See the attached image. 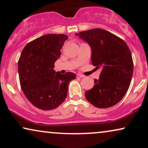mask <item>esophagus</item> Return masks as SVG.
<instances>
[{"mask_svg":"<svg viewBox=\"0 0 148 148\" xmlns=\"http://www.w3.org/2000/svg\"><path fill=\"white\" fill-rule=\"evenodd\" d=\"M77 77H80V78H83V77H84V75H82V74H80V73H78V74H77Z\"/></svg>","mask_w":148,"mask_h":148,"instance_id":"obj_1","label":"esophagus"}]
</instances>
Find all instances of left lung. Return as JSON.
Returning a JSON list of instances; mask_svg holds the SVG:
<instances>
[{
    "instance_id": "left-lung-1",
    "label": "left lung",
    "mask_w": 148,
    "mask_h": 148,
    "mask_svg": "<svg viewBox=\"0 0 148 148\" xmlns=\"http://www.w3.org/2000/svg\"><path fill=\"white\" fill-rule=\"evenodd\" d=\"M76 35L89 44L92 64L102 71L94 86L85 93L87 100L97 108L113 106L124 97L132 78L133 62L128 46L118 36L99 28Z\"/></svg>"
}]
</instances>
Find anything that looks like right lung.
<instances>
[{"mask_svg":"<svg viewBox=\"0 0 148 148\" xmlns=\"http://www.w3.org/2000/svg\"><path fill=\"white\" fill-rule=\"evenodd\" d=\"M68 39L64 34H46L29 42L22 50L18 72L21 88L27 100L43 110L54 109L64 102L68 86L75 74L54 70V62Z\"/></svg>","mask_w":148,"mask_h":148,"instance_id":"obj_1","label":"right lung"}]
</instances>
